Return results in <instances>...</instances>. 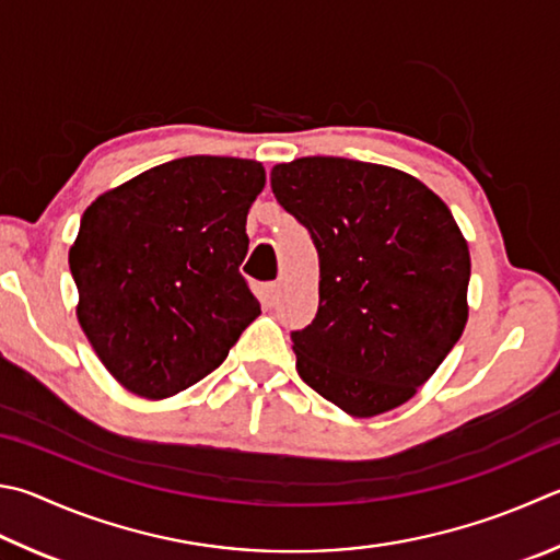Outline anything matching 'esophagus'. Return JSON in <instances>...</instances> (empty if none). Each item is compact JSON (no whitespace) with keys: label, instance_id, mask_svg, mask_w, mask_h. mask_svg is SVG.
I'll list each match as a JSON object with an SVG mask.
<instances>
[{"label":"esophagus","instance_id":"34e87169","mask_svg":"<svg viewBox=\"0 0 560 560\" xmlns=\"http://www.w3.org/2000/svg\"><path fill=\"white\" fill-rule=\"evenodd\" d=\"M279 299V283H264V287L259 289V301L264 308H271L273 303H277Z\"/></svg>","mask_w":560,"mask_h":560}]
</instances>
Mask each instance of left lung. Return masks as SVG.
<instances>
[{"mask_svg": "<svg viewBox=\"0 0 560 560\" xmlns=\"http://www.w3.org/2000/svg\"><path fill=\"white\" fill-rule=\"evenodd\" d=\"M271 190L318 249V313L291 332L301 380L354 419L401 406L467 323L470 249L448 206L399 168L303 156Z\"/></svg>", "mask_w": 560, "mask_h": 560, "instance_id": "1", "label": "left lung"}]
</instances>
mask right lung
<instances>
[{"instance_id": "add662e5", "label": "right lung", "mask_w": 560, "mask_h": 560, "mask_svg": "<svg viewBox=\"0 0 560 560\" xmlns=\"http://www.w3.org/2000/svg\"><path fill=\"white\" fill-rule=\"evenodd\" d=\"M259 161L186 156L95 198L68 252L78 323L127 392L168 399L225 362L261 313L240 264Z\"/></svg>"}]
</instances>
